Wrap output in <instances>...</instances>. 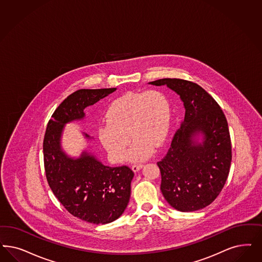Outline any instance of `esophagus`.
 Instances as JSON below:
<instances>
[{
    "instance_id": "34e87169",
    "label": "esophagus",
    "mask_w": 262,
    "mask_h": 262,
    "mask_svg": "<svg viewBox=\"0 0 262 262\" xmlns=\"http://www.w3.org/2000/svg\"><path fill=\"white\" fill-rule=\"evenodd\" d=\"M142 164L141 163H137V164H134L133 166H132V168H133V170L135 172L139 171L141 168H142Z\"/></svg>"
}]
</instances>
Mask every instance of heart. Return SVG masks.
Segmentation results:
<instances>
[{
	"label": "heart",
	"mask_w": 262,
	"mask_h": 262,
	"mask_svg": "<svg viewBox=\"0 0 262 262\" xmlns=\"http://www.w3.org/2000/svg\"><path fill=\"white\" fill-rule=\"evenodd\" d=\"M106 123L99 126L100 141L111 159L122 163L129 151L133 161L150 158L155 147H162L169 134L171 109L166 96L157 90L129 92L114 99L105 114Z\"/></svg>",
	"instance_id": "obj_1"
}]
</instances>
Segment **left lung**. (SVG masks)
Instances as JSON below:
<instances>
[{
  "instance_id": "8db88e82",
  "label": "left lung",
  "mask_w": 262,
  "mask_h": 262,
  "mask_svg": "<svg viewBox=\"0 0 262 262\" xmlns=\"http://www.w3.org/2000/svg\"><path fill=\"white\" fill-rule=\"evenodd\" d=\"M148 84L175 92L186 111L168 152L158 163L163 198L181 212L203 209L220 194L229 173L231 141L226 116L193 82L163 78Z\"/></svg>"
}]
</instances>
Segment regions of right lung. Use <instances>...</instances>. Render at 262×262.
Returning a JSON list of instances; mask_svg holds the SVG:
<instances>
[{
	"instance_id": "obj_1",
	"label": "right lung",
	"mask_w": 262,
	"mask_h": 262,
	"mask_svg": "<svg viewBox=\"0 0 262 262\" xmlns=\"http://www.w3.org/2000/svg\"><path fill=\"white\" fill-rule=\"evenodd\" d=\"M116 88L81 89L70 95L49 120L43 140L46 178L55 196L72 215L95 225L122 216L130 198L134 171L126 165H104L87 148L79 157L63 151L62 136L69 123L85 119L84 110ZM87 141L93 138L82 134Z\"/></svg>"
}]
</instances>
